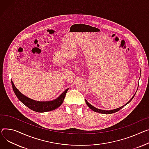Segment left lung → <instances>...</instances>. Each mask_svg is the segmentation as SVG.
Returning a JSON list of instances; mask_svg holds the SVG:
<instances>
[{
  "instance_id": "obj_1",
  "label": "left lung",
  "mask_w": 149,
  "mask_h": 149,
  "mask_svg": "<svg viewBox=\"0 0 149 149\" xmlns=\"http://www.w3.org/2000/svg\"><path fill=\"white\" fill-rule=\"evenodd\" d=\"M135 95L132 96V97L131 99V100H130V101H129L125 105H123L122 107H120V108H117V109H114V110H100V109L96 108H95V107H93V105H92L91 104H89L86 100H85V101H86V104L87 105V106H88L89 108H90L91 109V110H92L93 111H95V112H97V113H102V114H112V113H116V112H117V111H119L120 110H121V109H122L123 107H124L126 104H127L128 103H130V102L132 101V99L134 98Z\"/></svg>"
}]
</instances>
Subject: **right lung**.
I'll use <instances>...</instances> for the list:
<instances>
[{
  "mask_svg": "<svg viewBox=\"0 0 149 149\" xmlns=\"http://www.w3.org/2000/svg\"><path fill=\"white\" fill-rule=\"evenodd\" d=\"M11 84L13 91L18 100L26 107H27L30 109H31L32 110L39 113H44L53 111L60 107L62 104L66 92H68V90L69 89V88L66 89L60 96L53 101L42 102L36 101L26 96L18 90L12 81Z\"/></svg>",
  "mask_w": 149,
  "mask_h": 149,
  "instance_id": "add662e5",
  "label": "right lung"
}]
</instances>
